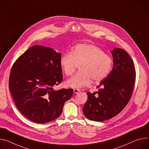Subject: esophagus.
<instances>
[{
  "label": "esophagus",
  "instance_id": "obj_1",
  "mask_svg": "<svg viewBox=\"0 0 149 149\" xmlns=\"http://www.w3.org/2000/svg\"><path fill=\"white\" fill-rule=\"evenodd\" d=\"M73 91H74V93L75 94H77V93H79V92H81V90L79 89H73Z\"/></svg>",
  "mask_w": 149,
  "mask_h": 149
}]
</instances>
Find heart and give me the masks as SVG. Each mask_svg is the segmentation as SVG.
<instances>
[{
    "mask_svg": "<svg viewBox=\"0 0 149 149\" xmlns=\"http://www.w3.org/2000/svg\"><path fill=\"white\" fill-rule=\"evenodd\" d=\"M60 65L66 76L72 75L80 65V71L67 80L65 85L81 88L89 85L92 79L95 82L104 79L110 73L112 60L97 46L82 43L76 45L71 52L64 54L60 60Z\"/></svg>",
    "mask_w": 149,
    "mask_h": 149,
    "instance_id": "1",
    "label": "heart"
}]
</instances>
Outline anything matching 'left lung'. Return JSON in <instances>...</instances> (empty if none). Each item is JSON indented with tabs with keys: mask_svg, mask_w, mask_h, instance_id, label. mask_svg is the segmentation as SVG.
Masks as SVG:
<instances>
[{
	"mask_svg": "<svg viewBox=\"0 0 149 149\" xmlns=\"http://www.w3.org/2000/svg\"><path fill=\"white\" fill-rule=\"evenodd\" d=\"M111 54L112 70L97 87L100 88L98 91L87 93L83 112L91 120L101 122L116 116L127 106L133 92L136 74L131 58L118 48H114Z\"/></svg>",
	"mask_w": 149,
	"mask_h": 149,
	"instance_id": "obj_1",
	"label": "left lung"
}]
</instances>
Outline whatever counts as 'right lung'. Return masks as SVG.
<instances>
[{
    "label": "right lung",
    "mask_w": 149,
    "mask_h": 149,
    "mask_svg": "<svg viewBox=\"0 0 149 149\" xmlns=\"http://www.w3.org/2000/svg\"><path fill=\"white\" fill-rule=\"evenodd\" d=\"M61 54L35 45L22 54L11 68L9 86L16 107L28 119L38 123L51 122L62 113L73 89H54L63 80Z\"/></svg>",
    "instance_id": "obj_1"
}]
</instances>
